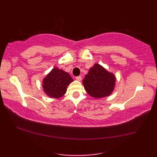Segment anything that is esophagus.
I'll return each instance as SVG.
<instances>
[{
    "label": "esophagus",
    "mask_w": 157,
    "mask_h": 157,
    "mask_svg": "<svg viewBox=\"0 0 157 157\" xmlns=\"http://www.w3.org/2000/svg\"><path fill=\"white\" fill-rule=\"evenodd\" d=\"M75 79H76V80H78V81H81L82 77L81 76H77V77H75Z\"/></svg>",
    "instance_id": "1"
}]
</instances>
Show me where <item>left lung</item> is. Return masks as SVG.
I'll use <instances>...</instances> for the list:
<instances>
[{
	"instance_id": "obj_1",
	"label": "left lung",
	"mask_w": 157,
	"mask_h": 157,
	"mask_svg": "<svg viewBox=\"0 0 157 157\" xmlns=\"http://www.w3.org/2000/svg\"><path fill=\"white\" fill-rule=\"evenodd\" d=\"M115 81L114 74L96 63L90 69L82 82L85 90L90 96L101 98L111 94L115 88Z\"/></svg>"
}]
</instances>
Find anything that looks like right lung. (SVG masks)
Segmentation results:
<instances>
[{
	"label": "right lung",
	"instance_id": "obj_1",
	"mask_svg": "<svg viewBox=\"0 0 157 157\" xmlns=\"http://www.w3.org/2000/svg\"><path fill=\"white\" fill-rule=\"evenodd\" d=\"M73 81L69 73L56 67L43 79L42 88L49 97L59 98L65 94L67 86Z\"/></svg>",
	"mask_w": 157,
	"mask_h": 157
}]
</instances>
